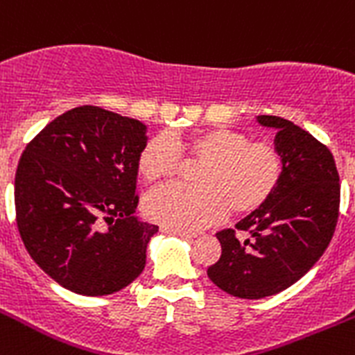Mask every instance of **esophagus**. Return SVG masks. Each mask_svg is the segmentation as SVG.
I'll use <instances>...</instances> for the list:
<instances>
[{"label": "esophagus", "mask_w": 355, "mask_h": 355, "mask_svg": "<svg viewBox=\"0 0 355 355\" xmlns=\"http://www.w3.org/2000/svg\"><path fill=\"white\" fill-rule=\"evenodd\" d=\"M162 231L166 234H175V236L185 238V240H191V238L196 236V233H189V231H180V230H171V227H162Z\"/></svg>", "instance_id": "esophagus-1"}]
</instances>
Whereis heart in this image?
Listing matches in <instances>:
<instances>
[{
	"instance_id": "1",
	"label": "heart",
	"mask_w": 355,
	"mask_h": 355,
	"mask_svg": "<svg viewBox=\"0 0 355 355\" xmlns=\"http://www.w3.org/2000/svg\"><path fill=\"white\" fill-rule=\"evenodd\" d=\"M182 154L201 161L194 171L198 185H164L144 201L145 215L171 230H201L223 220L230 208L250 214L273 196L282 178V157L273 145L224 125L189 137L155 135L138 155V171L147 182L166 180L180 170Z\"/></svg>"
}]
</instances>
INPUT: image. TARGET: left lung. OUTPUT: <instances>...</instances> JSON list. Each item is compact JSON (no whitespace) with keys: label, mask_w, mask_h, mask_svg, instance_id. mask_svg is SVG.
Instances as JSON below:
<instances>
[{"label":"left lung","mask_w":355,"mask_h":355,"mask_svg":"<svg viewBox=\"0 0 355 355\" xmlns=\"http://www.w3.org/2000/svg\"><path fill=\"white\" fill-rule=\"evenodd\" d=\"M277 129L284 171L273 196L241 218L238 231H218L223 254L208 268L211 282L231 296L261 300L297 282L329 245L340 210V177L329 148L294 122L257 115Z\"/></svg>","instance_id":"1"}]
</instances>
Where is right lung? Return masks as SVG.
Instances as JSON below:
<instances>
[{"instance_id":"1","label":"right lung","mask_w":355,"mask_h":355,"mask_svg":"<svg viewBox=\"0 0 355 355\" xmlns=\"http://www.w3.org/2000/svg\"><path fill=\"white\" fill-rule=\"evenodd\" d=\"M145 144L140 121L84 105L49 122L22 152L19 233L33 261L64 289L105 296L144 271L159 230L132 215Z\"/></svg>"}]
</instances>
